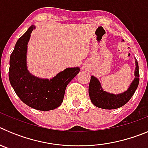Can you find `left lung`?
<instances>
[{
    "label": "left lung",
    "instance_id": "1",
    "mask_svg": "<svg viewBox=\"0 0 148 148\" xmlns=\"http://www.w3.org/2000/svg\"><path fill=\"white\" fill-rule=\"evenodd\" d=\"M139 83V71L137 61H136L135 78L127 91L122 93L115 95L109 93L101 88V84L97 78L93 75L90 78L89 84V95L92 104L99 108L105 110H113L119 108L129 101L135 93Z\"/></svg>",
    "mask_w": 148,
    "mask_h": 148
}]
</instances>
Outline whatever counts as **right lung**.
Returning a JSON list of instances; mask_svg holds the SVG:
<instances>
[{
  "instance_id": "right-lung-1",
  "label": "right lung",
  "mask_w": 148,
  "mask_h": 148,
  "mask_svg": "<svg viewBox=\"0 0 148 148\" xmlns=\"http://www.w3.org/2000/svg\"><path fill=\"white\" fill-rule=\"evenodd\" d=\"M35 28L31 26L15 44L10 56L9 78L15 93L24 104L35 110L48 111L61 105L66 86L78 75L80 68H66L51 79L30 74L27 66V44Z\"/></svg>"
}]
</instances>
